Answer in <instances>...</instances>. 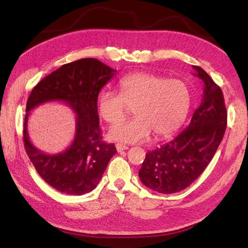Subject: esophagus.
<instances>
[{
	"label": "esophagus",
	"mask_w": 248,
	"mask_h": 248,
	"mask_svg": "<svg viewBox=\"0 0 248 248\" xmlns=\"http://www.w3.org/2000/svg\"><path fill=\"white\" fill-rule=\"evenodd\" d=\"M116 148H117L118 152H122V151H124V150L128 149V147H127L126 145H123V144H117Z\"/></svg>",
	"instance_id": "esophagus-1"
}]
</instances>
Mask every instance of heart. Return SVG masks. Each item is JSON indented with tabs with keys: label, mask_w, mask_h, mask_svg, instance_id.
I'll use <instances>...</instances> for the list:
<instances>
[{
	"label": "heart",
	"mask_w": 248,
	"mask_h": 248,
	"mask_svg": "<svg viewBox=\"0 0 248 248\" xmlns=\"http://www.w3.org/2000/svg\"><path fill=\"white\" fill-rule=\"evenodd\" d=\"M119 94L102 91L97 98L99 116L117 123L132 108L137 117L118 123L108 131L109 139L123 142H141L153 132L157 139L177 131L188 114L190 92L184 81L166 79L149 72H133L118 82Z\"/></svg>",
	"instance_id": "obj_1"
}]
</instances>
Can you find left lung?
<instances>
[{
    "label": "left lung",
    "instance_id": "1",
    "mask_svg": "<svg viewBox=\"0 0 248 248\" xmlns=\"http://www.w3.org/2000/svg\"><path fill=\"white\" fill-rule=\"evenodd\" d=\"M194 76L202 95L189 125L168 144L149 151L139 171L140 181L159 193H175L197 180L212 160L227 128L228 112L221 89L199 66Z\"/></svg>",
    "mask_w": 248,
    "mask_h": 248
}]
</instances>
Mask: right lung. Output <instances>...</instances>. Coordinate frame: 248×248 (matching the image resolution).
<instances>
[{"label":"right lung","instance_id":"obj_1","mask_svg":"<svg viewBox=\"0 0 248 248\" xmlns=\"http://www.w3.org/2000/svg\"><path fill=\"white\" fill-rule=\"evenodd\" d=\"M115 76L116 70L99 60L80 59L48 74L29 96L24 124L26 151L39 176L60 192L81 196L95 189L117 153L114 144L102 140L97 110L100 90ZM49 101H62L77 114L73 144L58 155L37 149L29 140L26 128L28 112Z\"/></svg>","mask_w":248,"mask_h":248}]
</instances>
